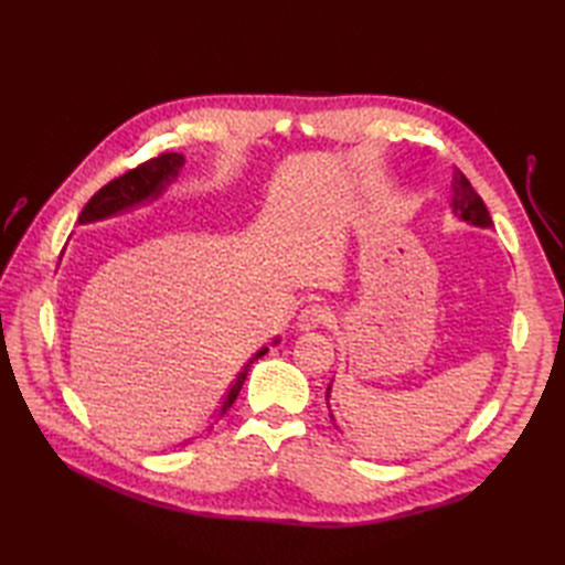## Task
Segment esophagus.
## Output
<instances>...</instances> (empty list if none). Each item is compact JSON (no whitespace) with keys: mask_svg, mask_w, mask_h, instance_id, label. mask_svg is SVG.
Masks as SVG:
<instances>
[{"mask_svg":"<svg viewBox=\"0 0 565 565\" xmlns=\"http://www.w3.org/2000/svg\"><path fill=\"white\" fill-rule=\"evenodd\" d=\"M330 320H332V313L328 306H322V303H309L306 309L299 311V318H297L301 330L322 328V324H328Z\"/></svg>","mask_w":565,"mask_h":565,"instance_id":"34e87169","label":"esophagus"}]
</instances>
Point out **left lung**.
Wrapping results in <instances>:
<instances>
[{
  "mask_svg": "<svg viewBox=\"0 0 565 565\" xmlns=\"http://www.w3.org/2000/svg\"><path fill=\"white\" fill-rule=\"evenodd\" d=\"M452 191H455L452 210H455L457 216L469 221V224H473V226L492 228V218L486 210L481 195L473 191V185L469 183V179L461 174L457 167H455V174H452ZM328 393H330V386H328Z\"/></svg>",
  "mask_w": 565,
  "mask_h": 565,
  "instance_id": "obj_1",
  "label": "left lung"
}]
</instances>
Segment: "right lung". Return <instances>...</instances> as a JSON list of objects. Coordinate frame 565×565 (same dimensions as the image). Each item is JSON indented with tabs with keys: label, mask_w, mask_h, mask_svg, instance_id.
<instances>
[{
	"label": "right lung",
	"mask_w": 565,
	"mask_h": 565,
	"mask_svg": "<svg viewBox=\"0 0 565 565\" xmlns=\"http://www.w3.org/2000/svg\"><path fill=\"white\" fill-rule=\"evenodd\" d=\"M181 167H183V156H177V152H160L158 158H150L141 164H136L134 169H129V172L108 181L98 193H94V198L84 204V210L79 214V224H87V221H96V218H106L119 210L131 207V204L141 202L150 195H158L162 188L179 174ZM266 351L268 349H262L259 353H256L252 361L243 367V372L237 374V380L231 386L224 405L218 407L221 417L228 413L231 405L237 398V393H241V388L247 380L249 365L256 361V358H262Z\"/></svg>",
	"instance_id": "1"
}]
</instances>
